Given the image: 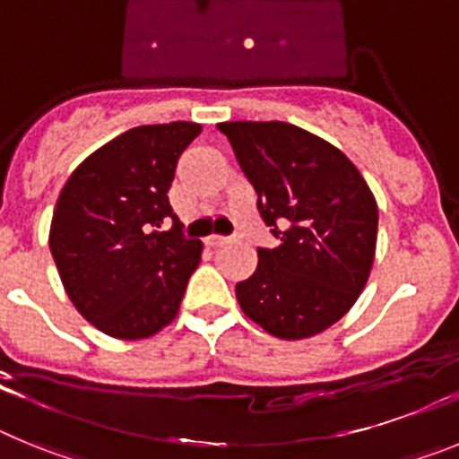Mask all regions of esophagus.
Masks as SVG:
<instances>
[{
	"label": "esophagus",
	"instance_id": "1",
	"mask_svg": "<svg viewBox=\"0 0 459 459\" xmlns=\"http://www.w3.org/2000/svg\"><path fill=\"white\" fill-rule=\"evenodd\" d=\"M204 243L209 248H221L225 243H230V237H221V234H211V237L204 238Z\"/></svg>",
	"mask_w": 459,
	"mask_h": 459
}]
</instances>
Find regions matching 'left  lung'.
Returning <instances> with one entry per match:
<instances>
[{
    "label": "left lung",
    "mask_w": 459,
    "mask_h": 459,
    "mask_svg": "<svg viewBox=\"0 0 459 459\" xmlns=\"http://www.w3.org/2000/svg\"><path fill=\"white\" fill-rule=\"evenodd\" d=\"M278 248L237 285L246 317L280 340H303L342 319L370 278L379 211L370 186L331 142L285 121H225Z\"/></svg>",
    "instance_id": "1"
}]
</instances>
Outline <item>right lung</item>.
<instances>
[{
	"label": "right lung",
	"instance_id": "right-lung-1",
	"mask_svg": "<svg viewBox=\"0 0 459 459\" xmlns=\"http://www.w3.org/2000/svg\"><path fill=\"white\" fill-rule=\"evenodd\" d=\"M200 124L137 126L87 156L64 184L50 253L75 310L117 340H144L174 322L200 238L181 237L168 190ZM173 218L168 233L156 226Z\"/></svg>",
	"mask_w": 459,
	"mask_h": 459
}]
</instances>
